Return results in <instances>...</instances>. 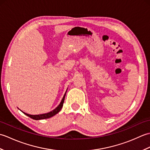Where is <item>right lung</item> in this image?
<instances>
[{"label":"right lung","mask_w":150,"mask_h":150,"mask_svg":"<svg viewBox=\"0 0 150 150\" xmlns=\"http://www.w3.org/2000/svg\"><path fill=\"white\" fill-rule=\"evenodd\" d=\"M67 91V90H66ZM66 91L64 95V97L62 98V99L60 102V104L58 106H57L55 109H54L53 110H52V111H50L49 113H44V114H40V115H30V114H28L26 113H24L23 112L25 115H26L27 116H28L29 117L31 118V119H33L34 120H42V119H49V118L52 117L54 115H55L57 113H58L59 111H60V110L62 109V108L63 106V104H64V98H65V96H66Z\"/></svg>","instance_id":"add662e5"}]
</instances>
